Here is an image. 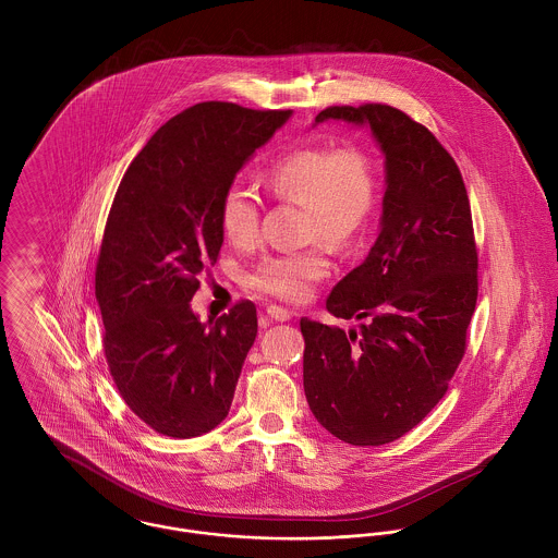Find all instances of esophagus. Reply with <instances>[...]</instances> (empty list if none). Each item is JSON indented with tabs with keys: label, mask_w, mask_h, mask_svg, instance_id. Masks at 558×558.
Instances as JSON below:
<instances>
[{
	"label": "esophagus",
	"mask_w": 558,
	"mask_h": 558,
	"mask_svg": "<svg viewBox=\"0 0 558 558\" xmlns=\"http://www.w3.org/2000/svg\"><path fill=\"white\" fill-rule=\"evenodd\" d=\"M264 318L275 319V322H288V319L292 318V314H290L288 310H281V307H277V305H270V307L264 312Z\"/></svg>",
	"instance_id": "1"
}]
</instances>
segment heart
Wrapping results in <instances>:
<instances>
[{
	"mask_svg": "<svg viewBox=\"0 0 558 558\" xmlns=\"http://www.w3.org/2000/svg\"><path fill=\"white\" fill-rule=\"evenodd\" d=\"M264 184L277 199L299 204L303 240L322 242L330 251L352 246L367 228L376 206V171L356 146L301 148L277 160ZM219 221L228 242L248 248L259 239V204L240 186H230L219 206ZM328 259L319 246L264 257L248 275L257 294L301 303L328 275Z\"/></svg>",
	"mask_w": 558,
	"mask_h": 558,
	"instance_id": "1",
	"label": "heart"
}]
</instances>
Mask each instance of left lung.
<instances>
[{
	"instance_id": "1",
	"label": "left lung",
	"mask_w": 558,
	"mask_h": 558,
	"mask_svg": "<svg viewBox=\"0 0 558 558\" xmlns=\"http://www.w3.org/2000/svg\"><path fill=\"white\" fill-rule=\"evenodd\" d=\"M367 126L385 155L378 239L326 299L343 330L301 319L303 387L319 425L378 447L418 425L449 389L477 305V246L462 173L440 142L389 105L328 107L319 122Z\"/></svg>"
}]
</instances>
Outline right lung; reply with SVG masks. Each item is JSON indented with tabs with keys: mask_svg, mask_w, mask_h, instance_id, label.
Returning a JSON list of instances; mask_svg holds the SVG:
<instances>
[{
	"mask_svg": "<svg viewBox=\"0 0 558 558\" xmlns=\"http://www.w3.org/2000/svg\"><path fill=\"white\" fill-rule=\"evenodd\" d=\"M290 118L197 102L160 126L118 186L96 264L102 345L120 396L162 436H202L230 412L255 305L202 322L191 301L223 244V193Z\"/></svg>",
	"mask_w": 558,
	"mask_h": 558,
	"instance_id": "add662e5",
	"label": "right lung"
}]
</instances>
